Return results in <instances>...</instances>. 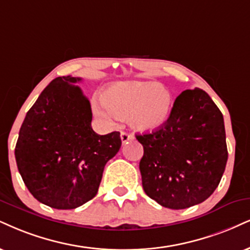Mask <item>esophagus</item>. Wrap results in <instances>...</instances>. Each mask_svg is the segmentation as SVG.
I'll return each mask as SVG.
<instances>
[{
  "label": "esophagus",
  "instance_id": "34e87169",
  "mask_svg": "<svg viewBox=\"0 0 250 250\" xmlns=\"http://www.w3.org/2000/svg\"><path fill=\"white\" fill-rule=\"evenodd\" d=\"M120 139H122V143L123 144H126V143H127V141H130V140L133 139V135L128 134L127 132H122V133H120Z\"/></svg>",
  "mask_w": 250,
  "mask_h": 250
}]
</instances>
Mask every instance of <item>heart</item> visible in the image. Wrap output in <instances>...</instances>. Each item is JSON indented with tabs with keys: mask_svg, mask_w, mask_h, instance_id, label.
<instances>
[{
	"mask_svg": "<svg viewBox=\"0 0 250 250\" xmlns=\"http://www.w3.org/2000/svg\"><path fill=\"white\" fill-rule=\"evenodd\" d=\"M170 91L155 82H119L110 85L103 96H95L92 110L109 125L127 115L135 130L152 131L168 119L171 110Z\"/></svg>",
	"mask_w": 250,
	"mask_h": 250,
	"instance_id": "obj_1",
	"label": "heart"
}]
</instances>
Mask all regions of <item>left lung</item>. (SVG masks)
I'll list each match as a JSON object with an SVG mask.
<instances>
[{
	"instance_id": "left-lung-1",
	"label": "left lung",
	"mask_w": 250,
	"mask_h": 250,
	"mask_svg": "<svg viewBox=\"0 0 250 250\" xmlns=\"http://www.w3.org/2000/svg\"><path fill=\"white\" fill-rule=\"evenodd\" d=\"M135 137L144 191L160 205L188 208L219 186L229 158L224 117L202 89L184 90L158 130Z\"/></svg>"
}]
</instances>
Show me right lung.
<instances>
[{"mask_svg":"<svg viewBox=\"0 0 250 250\" xmlns=\"http://www.w3.org/2000/svg\"><path fill=\"white\" fill-rule=\"evenodd\" d=\"M59 76L27 111L15 148L18 171L32 196L58 210H72L96 196L104 167L122 146L119 132L91 127L90 102Z\"/></svg>","mask_w":250,"mask_h":250,"instance_id":"1","label":"right lung"}]
</instances>
